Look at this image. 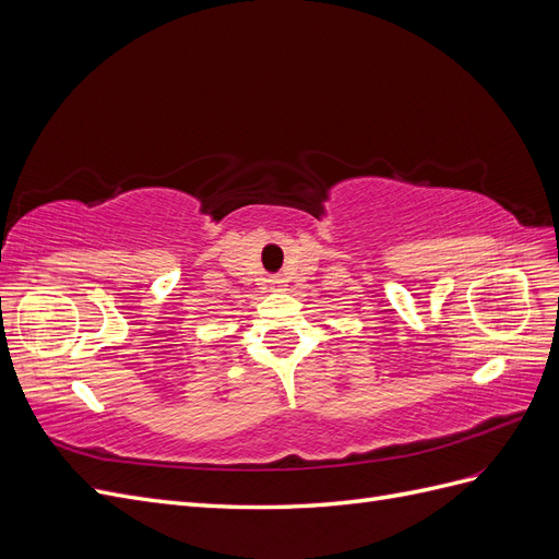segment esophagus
<instances>
[{"mask_svg":"<svg viewBox=\"0 0 559 559\" xmlns=\"http://www.w3.org/2000/svg\"><path fill=\"white\" fill-rule=\"evenodd\" d=\"M273 282H275V284H280V282H282V280H280V277H273Z\"/></svg>","mask_w":559,"mask_h":559,"instance_id":"obj_1","label":"esophagus"}]
</instances>
